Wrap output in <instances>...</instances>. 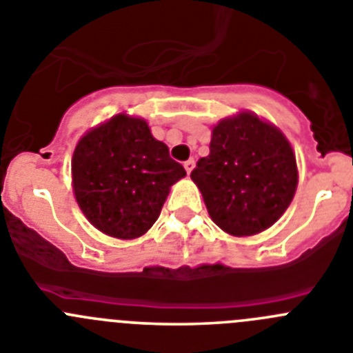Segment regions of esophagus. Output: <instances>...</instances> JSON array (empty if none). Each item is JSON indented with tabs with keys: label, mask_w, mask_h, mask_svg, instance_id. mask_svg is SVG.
<instances>
[{
	"label": "esophagus",
	"mask_w": 353,
	"mask_h": 353,
	"mask_svg": "<svg viewBox=\"0 0 353 353\" xmlns=\"http://www.w3.org/2000/svg\"><path fill=\"white\" fill-rule=\"evenodd\" d=\"M193 167H195V160H193V158H190V160L184 161V169H186V172H188V174L192 172Z\"/></svg>",
	"instance_id": "obj_1"
}]
</instances>
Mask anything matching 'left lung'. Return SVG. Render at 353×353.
<instances>
[{
	"mask_svg": "<svg viewBox=\"0 0 353 353\" xmlns=\"http://www.w3.org/2000/svg\"><path fill=\"white\" fill-rule=\"evenodd\" d=\"M209 150L192 179L210 219L235 236L270 228L298 186L296 157L284 134L256 114L240 113L212 128Z\"/></svg>",
	"mask_w": 353,
	"mask_h": 353,
	"instance_id": "1",
	"label": "left lung"
}]
</instances>
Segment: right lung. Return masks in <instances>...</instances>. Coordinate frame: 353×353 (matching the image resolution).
Returning a JSON list of instances; mask_svg holds the SVG:
<instances>
[{"label": "right lung", "mask_w": 353, "mask_h": 353, "mask_svg": "<svg viewBox=\"0 0 353 353\" xmlns=\"http://www.w3.org/2000/svg\"><path fill=\"white\" fill-rule=\"evenodd\" d=\"M71 170L74 196L88 221L123 240L153 226L170 186L186 176L146 121L123 113L81 137Z\"/></svg>", "instance_id": "obj_1"}]
</instances>
